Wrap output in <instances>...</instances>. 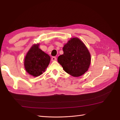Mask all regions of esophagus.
<instances>
[{"label": "esophagus", "instance_id": "34e87169", "mask_svg": "<svg viewBox=\"0 0 120 120\" xmlns=\"http://www.w3.org/2000/svg\"><path fill=\"white\" fill-rule=\"evenodd\" d=\"M57 60V58L55 57H52V61H56Z\"/></svg>", "mask_w": 120, "mask_h": 120}]
</instances>
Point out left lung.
<instances>
[{
    "label": "left lung",
    "instance_id": "8db88e82",
    "mask_svg": "<svg viewBox=\"0 0 120 120\" xmlns=\"http://www.w3.org/2000/svg\"><path fill=\"white\" fill-rule=\"evenodd\" d=\"M63 54L58 58V62L63 70L74 77L80 76L88 70L91 55L88 48L81 40L74 38L63 47Z\"/></svg>",
    "mask_w": 120,
    "mask_h": 120
}]
</instances>
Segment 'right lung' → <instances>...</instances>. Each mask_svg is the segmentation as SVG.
Masks as SVG:
<instances>
[{"label":"right lung","instance_id":"obj_1","mask_svg":"<svg viewBox=\"0 0 120 120\" xmlns=\"http://www.w3.org/2000/svg\"><path fill=\"white\" fill-rule=\"evenodd\" d=\"M39 44L32 46L28 52L24 60L26 72L34 77L45 71L50 61V56L39 48Z\"/></svg>","mask_w":120,"mask_h":120}]
</instances>
